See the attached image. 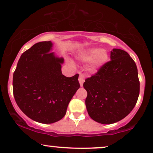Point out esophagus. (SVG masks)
I'll list each match as a JSON object with an SVG mask.
<instances>
[{
	"label": "esophagus",
	"instance_id": "obj_1",
	"mask_svg": "<svg viewBox=\"0 0 153 153\" xmlns=\"http://www.w3.org/2000/svg\"><path fill=\"white\" fill-rule=\"evenodd\" d=\"M79 82L81 87H83V84L84 82V76L82 74H80L79 76Z\"/></svg>",
	"mask_w": 153,
	"mask_h": 153
}]
</instances>
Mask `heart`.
<instances>
[{
  "mask_svg": "<svg viewBox=\"0 0 153 153\" xmlns=\"http://www.w3.org/2000/svg\"><path fill=\"white\" fill-rule=\"evenodd\" d=\"M78 59L82 62H90L89 69L91 71H96L101 68L107 62L108 54L105 49L99 48H91L79 53Z\"/></svg>",
  "mask_w": 153,
  "mask_h": 153,
  "instance_id": "heart-1",
  "label": "heart"
}]
</instances>
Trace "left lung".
<instances>
[{"instance_id": "8db88e82", "label": "left lung", "mask_w": 153, "mask_h": 153, "mask_svg": "<svg viewBox=\"0 0 153 153\" xmlns=\"http://www.w3.org/2000/svg\"><path fill=\"white\" fill-rule=\"evenodd\" d=\"M109 62L87 78V112L104 125L115 123L128 115L137 103L140 82L135 62L126 51L113 48Z\"/></svg>"}]
</instances>
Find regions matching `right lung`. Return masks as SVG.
<instances>
[{
    "instance_id": "right-lung-1",
    "label": "right lung",
    "mask_w": 153,
    "mask_h": 153,
    "mask_svg": "<svg viewBox=\"0 0 153 153\" xmlns=\"http://www.w3.org/2000/svg\"><path fill=\"white\" fill-rule=\"evenodd\" d=\"M51 41L34 44L22 53L13 76L18 106L27 117L43 124L62 120L80 87L79 74H62L64 59L51 52Z\"/></svg>"
}]
</instances>
